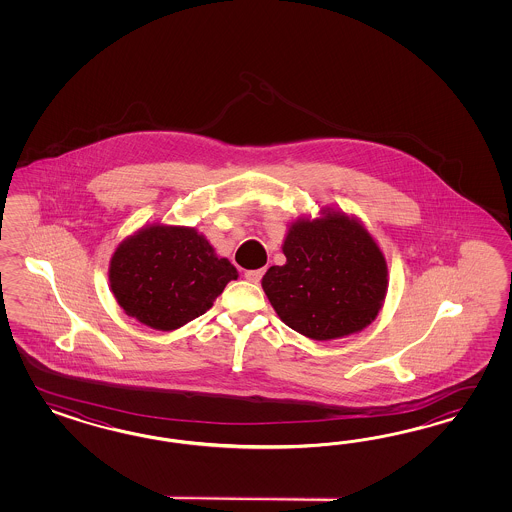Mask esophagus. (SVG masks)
Masks as SVG:
<instances>
[{
    "label": "esophagus",
    "instance_id": "obj_1",
    "mask_svg": "<svg viewBox=\"0 0 512 512\" xmlns=\"http://www.w3.org/2000/svg\"><path fill=\"white\" fill-rule=\"evenodd\" d=\"M264 268H259V270H248L246 274H244V278L248 279L249 283H259L261 278H263Z\"/></svg>",
    "mask_w": 512,
    "mask_h": 512
}]
</instances>
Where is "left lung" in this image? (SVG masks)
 <instances>
[{
	"mask_svg": "<svg viewBox=\"0 0 512 512\" xmlns=\"http://www.w3.org/2000/svg\"><path fill=\"white\" fill-rule=\"evenodd\" d=\"M296 219L283 242L287 263L270 266L263 289L279 319L311 340L360 332L387 296L388 270L372 234L336 210Z\"/></svg>",
	"mask_w": 512,
	"mask_h": 512,
	"instance_id": "1",
	"label": "left lung"
}]
</instances>
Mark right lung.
Segmentation results:
<instances>
[{
	"instance_id": "obj_1",
	"label": "right lung",
	"mask_w": 512,
	"mask_h": 512,
	"mask_svg": "<svg viewBox=\"0 0 512 512\" xmlns=\"http://www.w3.org/2000/svg\"><path fill=\"white\" fill-rule=\"evenodd\" d=\"M238 272L191 227L148 225L110 259L112 295L142 325L176 330L210 310Z\"/></svg>"
}]
</instances>
